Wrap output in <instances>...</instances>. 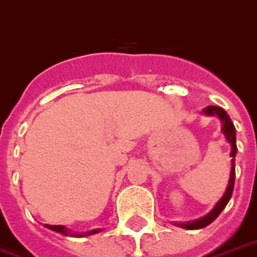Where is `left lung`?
<instances>
[{
    "label": "left lung",
    "mask_w": 257,
    "mask_h": 257,
    "mask_svg": "<svg viewBox=\"0 0 257 257\" xmlns=\"http://www.w3.org/2000/svg\"><path fill=\"white\" fill-rule=\"evenodd\" d=\"M204 113L207 115H218L219 119L222 121V132L225 135L226 140H229V143L231 144V153H230V157L233 158L231 159V173H230V180H229V185L226 188L225 195L222 196L216 206L214 207V210L211 211L208 215H206L204 218H201L199 220H195V222H189V223H184L181 225L182 227L189 230H195V229H201V227H206L207 225H210L211 222L218 218L220 212L223 211V208L226 207V204L229 203L230 197L233 195V188H234V178H235V167H234V158L235 154H237V146H235V128L231 119H230L229 114L226 113L225 110L219 107V106H208L207 109H204Z\"/></svg>",
    "instance_id": "left-lung-1"
}]
</instances>
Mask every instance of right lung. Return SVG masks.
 <instances>
[{
    "mask_svg": "<svg viewBox=\"0 0 257 257\" xmlns=\"http://www.w3.org/2000/svg\"><path fill=\"white\" fill-rule=\"evenodd\" d=\"M46 227H49V229L54 230V231H58V233H61V234L64 235H68L69 233H68V230L64 227V226H53V225H46ZM99 230H92V231H90L88 234H95V233H98Z\"/></svg>",
    "mask_w": 257,
    "mask_h": 257,
    "instance_id": "1",
    "label": "right lung"
}]
</instances>
